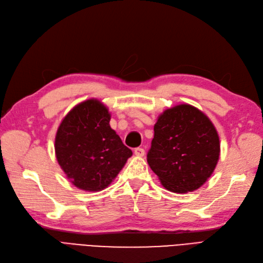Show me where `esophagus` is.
<instances>
[{
    "mask_svg": "<svg viewBox=\"0 0 263 263\" xmlns=\"http://www.w3.org/2000/svg\"><path fill=\"white\" fill-rule=\"evenodd\" d=\"M134 153H135V155L138 156V157H142V156L145 155V149H144V148H140V147L135 148Z\"/></svg>",
    "mask_w": 263,
    "mask_h": 263,
    "instance_id": "1",
    "label": "esophagus"
}]
</instances>
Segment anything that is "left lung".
I'll use <instances>...</instances> for the list:
<instances>
[{"label": "left lung", "instance_id": "obj_1", "mask_svg": "<svg viewBox=\"0 0 263 263\" xmlns=\"http://www.w3.org/2000/svg\"><path fill=\"white\" fill-rule=\"evenodd\" d=\"M154 129L147 161L162 185L174 193L202 186L216 166L220 150L209 117L182 104L164 110Z\"/></svg>", "mask_w": 263, "mask_h": 263}]
</instances>
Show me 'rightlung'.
Returning <instances> with one entry per match:
<instances>
[{
	"mask_svg": "<svg viewBox=\"0 0 263 263\" xmlns=\"http://www.w3.org/2000/svg\"><path fill=\"white\" fill-rule=\"evenodd\" d=\"M109 119L102 103L89 100L70 110L59 126L55 156L68 179L79 189H105L133 155L110 128Z\"/></svg>",
	"mask_w": 263,
	"mask_h": 263,
	"instance_id": "obj_1",
	"label": "right lung"
}]
</instances>
